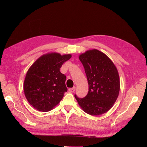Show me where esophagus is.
Instances as JSON below:
<instances>
[{"label": "esophagus", "instance_id": "1", "mask_svg": "<svg viewBox=\"0 0 147 147\" xmlns=\"http://www.w3.org/2000/svg\"><path fill=\"white\" fill-rule=\"evenodd\" d=\"M75 87H73V88H69V92H75Z\"/></svg>", "mask_w": 147, "mask_h": 147}]
</instances>
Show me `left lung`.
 <instances>
[{
  "mask_svg": "<svg viewBox=\"0 0 147 147\" xmlns=\"http://www.w3.org/2000/svg\"><path fill=\"white\" fill-rule=\"evenodd\" d=\"M89 85L84 98L75 95L80 107L88 114L98 116L112 107L119 95V77L116 66L104 53L96 49L79 56Z\"/></svg>",
  "mask_w": 147,
  "mask_h": 147,
  "instance_id": "obj_1",
  "label": "left lung"
}]
</instances>
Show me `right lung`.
<instances>
[{
	"label": "right lung",
	"mask_w": 147,
	"mask_h": 147,
	"mask_svg": "<svg viewBox=\"0 0 147 147\" xmlns=\"http://www.w3.org/2000/svg\"><path fill=\"white\" fill-rule=\"evenodd\" d=\"M71 57L70 54L47 53L30 67L23 88L26 99L35 109L48 112L63 99L67 88L65 83L66 77L60 72V68Z\"/></svg>",
	"instance_id": "right-lung-1"
}]
</instances>
